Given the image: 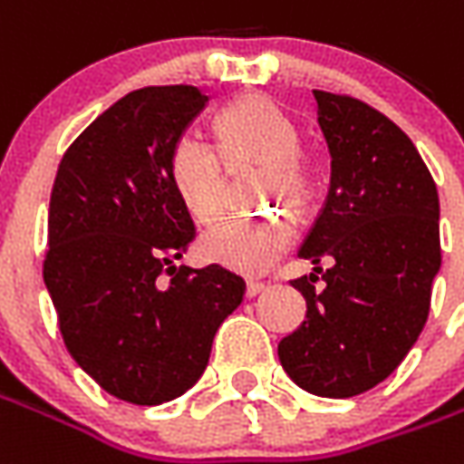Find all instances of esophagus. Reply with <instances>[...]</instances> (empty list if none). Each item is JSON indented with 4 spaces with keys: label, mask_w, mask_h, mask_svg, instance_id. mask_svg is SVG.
Segmentation results:
<instances>
[{
    "label": "esophagus",
    "mask_w": 464,
    "mask_h": 464,
    "mask_svg": "<svg viewBox=\"0 0 464 464\" xmlns=\"http://www.w3.org/2000/svg\"><path fill=\"white\" fill-rule=\"evenodd\" d=\"M264 288H266L264 281H248V284H246V296H251V299H254V296H258Z\"/></svg>",
    "instance_id": "esophagus-1"
}]
</instances>
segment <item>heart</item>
Masks as SVG:
<instances>
[{
    "label": "heart",
    "mask_w": 464,
    "mask_h": 464,
    "mask_svg": "<svg viewBox=\"0 0 464 464\" xmlns=\"http://www.w3.org/2000/svg\"><path fill=\"white\" fill-rule=\"evenodd\" d=\"M299 128L284 110L266 97H246L216 118V145L196 132L178 135L168 176L188 213L200 223H213L228 200V168L258 163L251 190L258 200H286L304 206L314 176L299 148ZM296 226L281 210L233 213L210 228L200 251L213 264L241 274H264L291 248Z\"/></svg>",
    "instance_id": "obj_1"
}]
</instances>
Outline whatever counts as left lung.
Returning a JSON list of instances; mask_svg holds the SVG:
<instances>
[{"instance_id": "1", "label": "left lung", "mask_w": 464, "mask_h": 464, "mask_svg": "<svg viewBox=\"0 0 464 464\" xmlns=\"http://www.w3.org/2000/svg\"><path fill=\"white\" fill-rule=\"evenodd\" d=\"M314 100L332 186L299 248L316 268L291 281L306 322L281 339L278 359L301 390L346 400L390 377L427 324L442 264L440 198L414 142L387 115L352 95L314 90ZM322 257L333 258L329 269Z\"/></svg>"}]
</instances>
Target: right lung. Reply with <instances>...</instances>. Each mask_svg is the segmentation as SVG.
I'll use <instances>...</instances> for the list:
<instances>
[{
	"instance_id": "add662e5",
	"label": "right lung",
	"mask_w": 464,
	"mask_h": 464,
	"mask_svg": "<svg viewBox=\"0 0 464 464\" xmlns=\"http://www.w3.org/2000/svg\"><path fill=\"white\" fill-rule=\"evenodd\" d=\"M206 102L193 85L132 90L77 135L52 186L42 274L64 346L130 404L190 390L246 294V281L218 264L173 266L196 226L168 158Z\"/></svg>"
}]
</instances>
